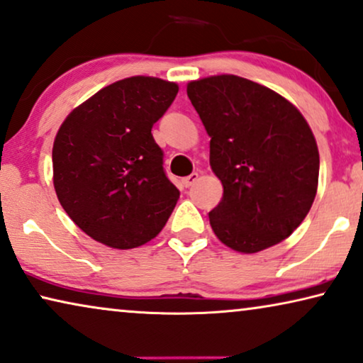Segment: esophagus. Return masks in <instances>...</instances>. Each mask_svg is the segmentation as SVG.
<instances>
[{
  "instance_id": "obj_1",
  "label": "esophagus",
  "mask_w": 363,
  "mask_h": 363,
  "mask_svg": "<svg viewBox=\"0 0 363 363\" xmlns=\"http://www.w3.org/2000/svg\"><path fill=\"white\" fill-rule=\"evenodd\" d=\"M198 173L196 172H193L191 173V175H188V177H185V178H183V180H182V183H183V186H185V188H190L191 185H194V182H196L198 180Z\"/></svg>"
}]
</instances>
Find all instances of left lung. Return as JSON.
<instances>
[{"mask_svg": "<svg viewBox=\"0 0 363 363\" xmlns=\"http://www.w3.org/2000/svg\"><path fill=\"white\" fill-rule=\"evenodd\" d=\"M223 199L209 211L220 242L255 254L291 235L318 191L319 152L306 119L270 88L235 75L190 82Z\"/></svg>", "mask_w": 363, "mask_h": 363, "instance_id": "1", "label": "left lung"}]
</instances>
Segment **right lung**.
Wrapping results in <instances>:
<instances>
[{
    "mask_svg": "<svg viewBox=\"0 0 363 363\" xmlns=\"http://www.w3.org/2000/svg\"><path fill=\"white\" fill-rule=\"evenodd\" d=\"M178 85L130 77L104 86L62 123L52 149L57 198L83 233L134 249L164 229L180 198L167 178L152 125Z\"/></svg>",
    "mask_w": 363,
    "mask_h": 363,
    "instance_id": "1",
    "label": "right lung"
}]
</instances>
